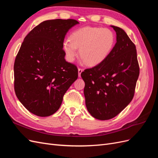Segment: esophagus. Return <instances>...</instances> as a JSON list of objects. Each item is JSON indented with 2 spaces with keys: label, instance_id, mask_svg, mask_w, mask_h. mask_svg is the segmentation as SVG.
Listing matches in <instances>:
<instances>
[{
  "label": "esophagus",
  "instance_id": "esophagus-1",
  "mask_svg": "<svg viewBox=\"0 0 158 158\" xmlns=\"http://www.w3.org/2000/svg\"><path fill=\"white\" fill-rule=\"evenodd\" d=\"M83 72V69H78V76L79 77H80L81 76V73H82Z\"/></svg>",
  "mask_w": 158,
  "mask_h": 158
}]
</instances>
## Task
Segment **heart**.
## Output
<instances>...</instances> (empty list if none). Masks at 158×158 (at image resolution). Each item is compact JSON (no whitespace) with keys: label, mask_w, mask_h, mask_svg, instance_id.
I'll list each match as a JSON object with an SVG mask.
<instances>
[{"label":"heart","mask_w":158,"mask_h":158,"mask_svg":"<svg viewBox=\"0 0 158 158\" xmlns=\"http://www.w3.org/2000/svg\"><path fill=\"white\" fill-rule=\"evenodd\" d=\"M115 35L108 28L84 27L71 33L70 39L63 42L66 59L73 61L80 56L89 66L99 65L111 55L115 44Z\"/></svg>","instance_id":"b5f03b06"}]
</instances>
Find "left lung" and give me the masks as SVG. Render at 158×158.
Listing matches in <instances>:
<instances>
[{"mask_svg": "<svg viewBox=\"0 0 158 158\" xmlns=\"http://www.w3.org/2000/svg\"><path fill=\"white\" fill-rule=\"evenodd\" d=\"M111 27L117 34L111 55L81 73L86 108L99 120L114 117L131 103L140 73L135 45L121 27Z\"/></svg>", "mask_w": 158, "mask_h": 158, "instance_id": "8db88e82", "label": "left lung"}]
</instances>
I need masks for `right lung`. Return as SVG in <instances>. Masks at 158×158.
Instances as JSON below:
<instances>
[{"label": "right lung", "instance_id": "obj_1", "mask_svg": "<svg viewBox=\"0 0 158 158\" xmlns=\"http://www.w3.org/2000/svg\"><path fill=\"white\" fill-rule=\"evenodd\" d=\"M78 23L73 19L46 20L23 40L14 62V90L23 106L37 116L54 114L78 78L77 67L65 60L63 48L66 33Z\"/></svg>", "mask_w": 158, "mask_h": 158}]
</instances>
